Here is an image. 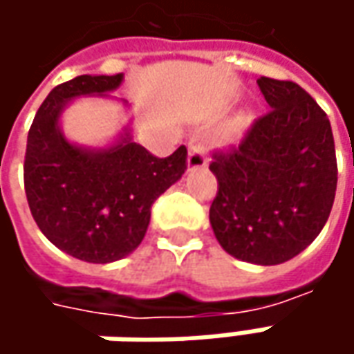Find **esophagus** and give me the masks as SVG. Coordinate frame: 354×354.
Here are the masks:
<instances>
[{"mask_svg": "<svg viewBox=\"0 0 354 354\" xmlns=\"http://www.w3.org/2000/svg\"><path fill=\"white\" fill-rule=\"evenodd\" d=\"M209 159H207V145L203 142V138H191L189 140V157H187V167L189 169H203L207 167Z\"/></svg>", "mask_w": 354, "mask_h": 354, "instance_id": "1", "label": "esophagus"}]
</instances>
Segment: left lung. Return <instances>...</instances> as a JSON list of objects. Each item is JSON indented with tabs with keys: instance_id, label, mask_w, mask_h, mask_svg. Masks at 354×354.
Listing matches in <instances>:
<instances>
[{
	"instance_id": "left-lung-1",
	"label": "left lung",
	"mask_w": 354,
	"mask_h": 354,
	"mask_svg": "<svg viewBox=\"0 0 354 354\" xmlns=\"http://www.w3.org/2000/svg\"><path fill=\"white\" fill-rule=\"evenodd\" d=\"M258 86L272 110L212 156L218 191L209 218L230 256L276 266L306 250L327 223L337 157L329 118L306 90L268 76Z\"/></svg>"
}]
</instances>
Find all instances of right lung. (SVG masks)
Returning a JSON list of instances; mask_svg holds the SVG:
<instances>
[{
	"label": "right lung",
	"instance_id": "obj_1",
	"mask_svg": "<svg viewBox=\"0 0 354 354\" xmlns=\"http://www.w3.org/2000/svg\"><path fill=\"white\" fill-rule=\"evenodd\" d=\"M124 75L76 76L50 90L35 116L23 165L25 195L41 232L78 260L108 264L126 258L142 244L151 205L187 169V147L169 157L151 156L122 140L104 149L71 143L59 118L78 96H104Z\"/></svg>",
	"mask_w": 354,
	"mask_h": 354
}]
</instances>
